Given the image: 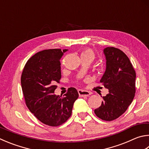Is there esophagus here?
Segmentation results:
<instances>
[{"mask_svg":"<svg viewBox=\"0 0 149 149\" xmlns=\"http://www.w3.org/2000/svg\"><path fill=\"white\" fill-rule=\"evenodd\" d=\"M78 93H79V95L80 97H83V96H88L91 95V93L87 91H84V90H78Z\"/></svg>","mask_w":149,"mask_h":149,"instance_id":"1","label":"esophagus"}]
</instances>
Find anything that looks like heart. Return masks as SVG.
<instances>
[{"label":"heart","mask_w":149,"mask_h":149,"mask_svg":"<svg viewBox=\"0 0 149 149\" xmlns=\"http://www.w3.org/2000/svg\"><path fill=\"white\" fill-rule=\"evenodd\" d=\"M81 56H89V57L93 58V60L94 58L95 57V53L91 49H85L81 52Z\"/></svg>","instance_id":"b5f03b06"}]
</instances>
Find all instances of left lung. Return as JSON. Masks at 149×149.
I'll list each match as a JSON object with an SVG mask.
<instances>
[{
    "label": "left lung",
    "instance_id": "8db88e82",
    "mask_svg": "<svg viewBox=\"0 0 149 149\" xmlns=\"http://www.w3.org/2000/svg\"><path fill=\"white\" fill-rule=\"evenodd\" d=\"M106 69L100 82L109 90L104 101L94 110L102 120L111 121L126 111L136 93V72L129 58L119 49L107 47L104 49Z\"/></svg>",
    "mask_w": 149,
    "mask_h": 149
}]
</instances>
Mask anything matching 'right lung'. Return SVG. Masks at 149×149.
Instances as JSON below:
<instances>
[{"label":"right lung","mask_w":149,"mask_h":149,"mask_svg":"<svg viewBox=\"0 0 149 149\" xmlns=\"http://www.w3.org/2000/svg\"><path fill=\"white\" fill-rule=\"evenodd\" d=\"M67 49H52L37 53L24 67L21 83L26 105L42 123L58 126L72 115L74 103L79 97L74 87L64 96L55 95L56 83L61 78L60 60Z\"/></svg>","instance_id":"right-lung-1"}]
</instances>
